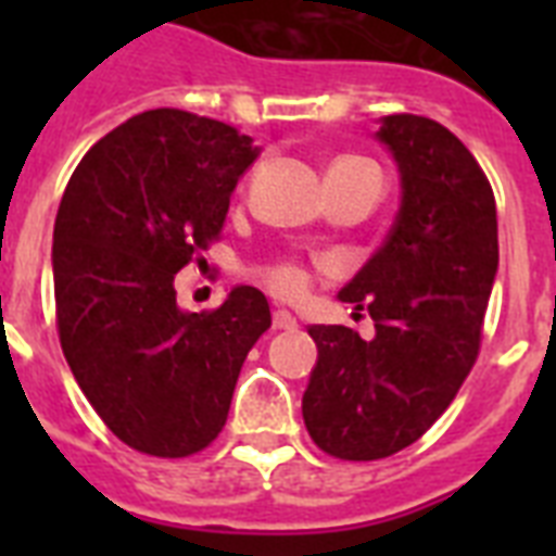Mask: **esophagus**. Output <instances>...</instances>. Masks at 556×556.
Masks as SVG:
<instances>
[{
  "label": "esophagus",
  "instance_id": "obj_1",
  "mask_svg": "<svg viewBox=\"0 0 556 556\" xmlns=\"http://www.w3.org/2000/svg\"><path fill=\"white\" fill-rule=\"evenodd\" d=\"M274 329L291 331V329H296V320H294V317H291V314H288V312H282V308H277V312H274Z\"/></svg>",
  "mask_w": 556,
  "mask_h": 556
}]
</instances>
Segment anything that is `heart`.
<instances>
[{
    "label": "heart",
    "mask_w": 556,
    "mask_h": 556,
    "mask_svg": "<svg viewBox=\"0 0 556 556\" xmlns=\"http://www.w3.org/2000/svg\"><path fill=\"white\" fill-rule=\"evenodd\" d=\"M331 176H375L380 178V169L371 164V161L364 159H340L331 164L329 178ZM262 277L270 286V291H277L279 296H296L308 282V274L303 270V265L296 262H277L270 268L262 270Z\"/></svg>",
    "instance_id": "heart-1"
}]
</instances>
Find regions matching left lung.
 I'll return each instance as SVG.
<instances>
[{
	"label": "left lung",
	"mask_w": 556,
	"mask_h": 556,
	"mask_svg": "<svg viewBox=\"0 0 556 556\" xmlns=\"http://www.w3.org/2000/svg\"><path fill=\"white\" fill-rule=\"evenodd\" d=\"M378 138L395 155L401 210L387 242L340 291L369 312L375 338L312 326L317 366L303 395L314 444L375 462L418 441L473 369L500 268L496 201L465 143L421 115H387Z\"/></svg>",
	"instance_id": "left-lung-1"
}]
</instances>
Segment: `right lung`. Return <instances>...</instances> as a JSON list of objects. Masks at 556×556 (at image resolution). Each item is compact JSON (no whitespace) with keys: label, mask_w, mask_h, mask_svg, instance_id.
<instances>
[{"label":"right lung","mask_w":556,"mask_h":556,"mask_svg":"<svg viewBox=\"0 0 556 556\" xmlns=\"http://www.w3.org/2000/svg\"><path fill=\"white\" fill-rule=\"evenodd\" d=\"M260 155L233 126L150 109L100 138L54 222V303L74 380L117 439L185 458L213 444L253 343L270 329L260 288L181 312L176 274L225 227L230 192Z\"/></svg>","instance_id":"add662e5"}]
</instances>
